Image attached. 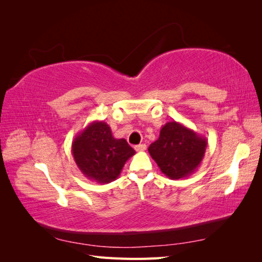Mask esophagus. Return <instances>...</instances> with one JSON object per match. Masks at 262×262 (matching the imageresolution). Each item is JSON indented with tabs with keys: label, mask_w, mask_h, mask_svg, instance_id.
<instances>
[{
	"label": "esophagus",
	"mask_w": 262,
	"mask_h": 262,
	"mask_svg": "<svg viewBox=\"0 0 262 262\" xmlns=\"http://www.w3.org/2000/svg\"><path fill=\"white\" fill-rule=\"evenodd\" d=\"M135 149L137 152H144L146 149L145 144H138V145L135 146Z\"/></svg>",
	"instance_id": "obj_1"
}]
</instances>
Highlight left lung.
<instances>
[{
  "label": "left lung",
  "instance_id": "obj_1",
  "mask_svg": "<svg viewBox=\"0 0 262 262\" xmlns=\"http://www.w3.org/2000/svg\"><path fill=\"white\" fill-rule=\"evenodd\" d=\"M206 148V137L173 120L162 126L159 138L149 145L148 152L165 177L178 180L198 169Z\"/></svg>",
  "mask_w": 262,
  "mask_h": 262
}]
</instances>
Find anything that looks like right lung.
Instances as JSON below:
<instances>
[{"label": "right lung", "instance_id": "1", "mask_svg": "<svg viewBox=\"0 0 262 262\" xmlns=\"http://www.w3.org/2000/svg\"><path fill=\"white\" fill-rule=\"evenodd\" d=\"M135 153L124 138H115L110 126L102 120L92 121L72 142L77 168L85 178L98 183L116 180Z\"/></svg>", "mask_w": 262, "mask_h": 262}]
</instances>
